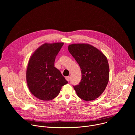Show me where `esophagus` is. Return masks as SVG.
<instances>
[{
	"label": "esophagus",
	"mask_w": 135,
	"mask_h": 135,
	"mask_svg": "<svg viewBox=\"0 0 135 135\" xmlns=\"http://www.w3.org/2000/svg\"><path fill=\"white\" fill-rule=\"evenodd\" d=\"M70 79V78L69 76H67V77H66V80L67 81H69Z\"/></svg>",
	"instance_id": "34e87169"
}]
</instances>
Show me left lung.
Wrapping results in <instances>:
<instances>
[{
  "mask_svg": "<svg viewBox=\"0 0 135 135\" xmlns=\"http://www.w3.org/2000/svg\"><path fill=\"white\" fill-rule=\"evenodd\" d=\"M68 51L81 69V81L79 85L73 86L77 95L85 101L98 98L109 80V68L106 56L89 44H70Z\"/></svg>",
  "mask_w": 135,
  "mask_h": 135,
  "instance_id": "8db88e82",
  "label": "left lung"
}]
</instances>
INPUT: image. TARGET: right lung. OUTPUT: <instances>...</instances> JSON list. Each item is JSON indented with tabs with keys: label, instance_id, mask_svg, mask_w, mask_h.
I'll return each instance as SVG.
<instances>
[{
	"label": "right lung",
	"instance_id": "1",
	"mask_svg": "<svg viewBox=\"0 0 135 135\" xmlns=\"http://www.w3.org/2000/svg\"><path fill=\"white\" fill-rule=\"evenodd\" d=\"M64 43H45L30 56L26 71V80L31 93L40 100L49 101L59 94L68 83L61 72L54 67L55 57Z\"/></svg>",
	"mask_w": 135,
	"mask_h": 135
}]
</instances>
